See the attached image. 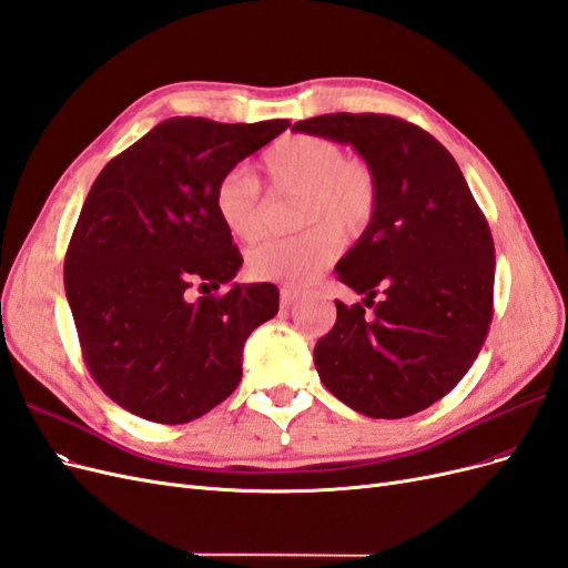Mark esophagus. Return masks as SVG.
Returning <instances> with one entry per match:
<instances>
[{
    "instance_id": "1",
    "label": "esophagus",
    "mask_w": 568,
    "mask_h": 568,
    "mask_svg": "<svg viewBox=\"0 0 568 568\" xmlns=\"http://www.w3.org/2000/svg\"><path fill=\"white\" fill-rule=\"evenodd\" d=\"M302 297V292L300 290H292V287H283L281 290V306H292V304H295L297 300Z\"/></svg>"
}]
</instances>
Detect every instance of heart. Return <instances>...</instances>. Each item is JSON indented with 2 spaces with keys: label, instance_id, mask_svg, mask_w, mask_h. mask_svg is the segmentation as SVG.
<instances>
[{
  "label": "heart",
  "instance_id": "heart-1",
  "mask_svg": "<svg viewBox=\"0 0 568 568\" xmlns=\"http://www.w3.org/2000/svg\"><path fill=\"white\" fill-rule=\"evenodd\" d=\"M260 172L271 193H297L295 224L306 231L276 237L247 254V273L257 281L302 287L333 264L339 235L356 237L371 226L379 205L373 164L344 155L342 145L311 134L283 136L266 149ZM212 205L222 226L241 243L264 235L266 210L257 181L233 170L216 181Z\"/></svg>",
  "mask_w": 568,
  "mask_h": 568
}]
</instances>
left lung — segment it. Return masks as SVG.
<instances>
[{"label": "left lung", "instance_id": "1", "mask_svg": "<svg viewBox=\"0 0 568 568\" xmlns=\"http://www.w3.org/2000/svg\"><path fill=\"white\" fill-rule=\"evenodd\" d=\"M292 132L349 143L379 181L375 219L335 266L373 316L335 302L337 321L314 349L318 377L361 415L425 410L465 377L488 335L496 250L486 216L453 155L406 120L331 113Z\"/></svg>", "mask_w": 568, "mask_h": 568}]
</instances>
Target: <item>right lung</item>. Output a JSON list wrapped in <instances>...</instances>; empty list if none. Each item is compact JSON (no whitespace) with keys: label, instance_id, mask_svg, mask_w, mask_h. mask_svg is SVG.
<instances>
[{"label":"right lung","instance_id":"obj_1","mask_svg":"<svg viewBox=\"0 0 568 568\" xmlns=\"http://www.w3.org/2000/svg\"><path fill=\"white\" fill-rule=\"evenodd\" d=\"M287 126L170 118L97 176L68 245L65 297L91 377L124 410L184 425L241 382L245 339L278 314V287L231 283L243 257L212 193ZM195 284L230 290L191 303Z\"/></svg>","mask_w":568,"mask_h":568}]
</instances>
